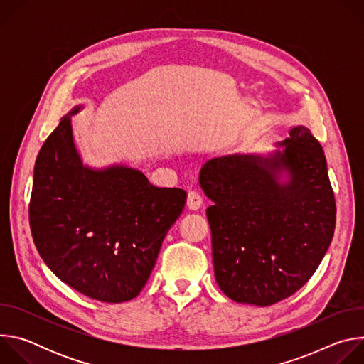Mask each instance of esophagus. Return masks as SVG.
<instances>
[{"mask_svg":"<svg viewBox=\"0 0 364 364\" xmlns=\"http://www.w3.org/2000/svg\"><path fill=\"white\" fill-rule=\"evenodd\" d=\"M203 204V197L197 191H188L187 196V207L190 210H198Z\"/></svg>","mask_w":364,"mask_h":364,"instance_id":"obj_1","label":"esophagus"}]
</instances>
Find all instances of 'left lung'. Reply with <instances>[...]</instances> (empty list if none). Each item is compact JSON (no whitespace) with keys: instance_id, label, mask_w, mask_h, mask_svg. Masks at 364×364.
Returning <instances> with one entry per match:
<instances>
[{"instance_id":"1","label":"left lung","mask_w":364,"mask_h":364,"mask_svg":"<svg viewBox=\"0 0 364 364\" xmlns=\"http://www.w3.org/2000/svg\"><path fill=\"white\" fill-rule=\"evenodd\" d=\"M268 157L235 154L207 161L200 186L213 204L215 277L236 302L272 305L313 277L331 243L336 200L321 144L295 127ZM289 180L282 183L280 176Z\"/></svg>"}]
</instances>
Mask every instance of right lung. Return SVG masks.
I'll use <instances>...</instances> for the list:
<instances>
[{"label":"right lung","mask_w":364,"mask_h":364,"mask_svg":"<svg viewBox=\"0 0 364 364\" xmlns=\"http://www.w3.org/2000/svg\"><path fill=\"white\" fill-rule=\"evenodd\" d=\"M80 108L62 118L37 155L30 229L44 264L60 281L118 304L145 287L187 193L155 187L125 166H83L70 119Z\"/></svg>","instance_id":"right-lung-1"}]
</instances>
